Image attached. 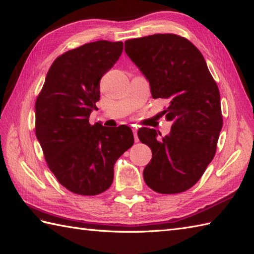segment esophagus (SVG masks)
I'll list each match as a JSON object with an SVG mask.
<instances>
[{"instance_id":"1","label":"esophagus","mask_w":254,"mask_h":254,"mask_svg":"<svg viewBox=\"0 0 254 254\" xmlns=\"http://www.w3.org/2000/svg\"><path fill=\"white\" fill-rule=\"evenodd\" d=\"M133 131V135H134V139H135V142H138V137H137V127H133L132 128Z\"/></svg>"}]
</instances>
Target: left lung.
I'll return each mask as SVG.
<instances>
[{"label": "left lung", "instance_id": "left-lung-1", "mask_svg": "<svg viewBox=\"0 0 254 254\" xmlns=\"http://www.w3.org/2000/svg\"><path fill=\"white\" fill-rule=\"evenodd\" d=\"M124 46L148 79L153 98L169 102L163 115L172 121L165 137L154 128L137 132L153 154L143 171L145 183L161 194L185 192L199 180L216 153L223 127L218 86L202 53L185 37L155 34L127 40Z\"/></svg>", "mask_w": 254, "mask_h": 254}]
</instances>
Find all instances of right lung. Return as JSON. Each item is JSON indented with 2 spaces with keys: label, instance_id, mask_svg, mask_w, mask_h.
<instances>
[{
  "label": "right lung",
  "instance_id": "1",
  "mask_svg": "<svg viewBox=\"0 0 254 254\" xmlns=\"http://www.w3.org/2000/svg\"><path fill=\"white\" fill-rule=\"evenodd\" d=\"M123 42L99 40L64 52L52 63L37 97L36 136L58 181L79 195L110 188L117 159L134 143L127 126H91L100 79L119 60Z\"/></svg>",
  "mask_w": 254,
  "mask_h": 254
}]
</instances>
